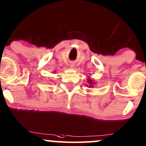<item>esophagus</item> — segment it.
Instances as JSON below:
<instances>
[{
  "label": "esophagus",
  "mask_w": 146,
  "mask_h": 146,
  "mask_svg": "<svg viewBox=\"0 0 146 146\" xmlns=\"http://www.w3.org/2000/svg\"><path fill=\"white\" fill-rule=\"evenodd\" d=\"M69 66H70V67L72 68L75 67V64H73V63H71V64H70Z\"/></svg>",
  "instance_id": "obj_1"
}]
</instances>
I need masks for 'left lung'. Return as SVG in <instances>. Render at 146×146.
Segmentation results:
<instances>
[{"mask_svg":"<svg viewBox=\"0 0 146 146\" xmlns=\"http://www.w3.org/2000/svg\"><path fill=\"white\" fill-rule=\"evenodd\" d=\"M86 80H87V84H86V86H88V88H92V87H93V86L95 85L94 82H93L90 78H88Z\"/></svg>","mask_w":146,"mask_h":146,"instance_id":"8db88e82","label":"left lung"}]
</instances>
